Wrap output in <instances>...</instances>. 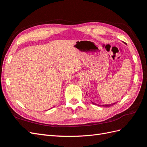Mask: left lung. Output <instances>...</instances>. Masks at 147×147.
Listing matches in <instances>:
<instances>
[{
  "instance_id": "obj_1",
  "label": "left lung",
  "mask_w": 147,
  "mask_h": 147,
  "mask_svg": "<svg viewBox=\"0 0 147 147\" xmlns=\"http://www.w3.org/2000/svg\"><path fill=\"white\" fill-rule=\"evenodd\" d=\"M92 102V104H94V103H93L92 102ZM115 103H114V104H109V105H102V106H104V107H110V106H112V105H113V104H115Z\"/></svg>"
}]
</instances>
